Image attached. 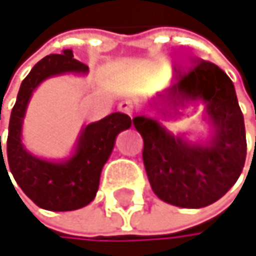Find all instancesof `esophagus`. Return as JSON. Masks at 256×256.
I'll return each instance as SVG.
<instances>
[{
	"label": "esophagus",
	"instance_id": "obj_1",
	"mask_svg": "<svg viewBox=\"0 0 256 256\" xmlns=\"http://www.w3.org/2000/svg\"><path fill=\"white\" fill-rule=\"evenodd\" d=\"M118 110L122 112V114H126V115H129V116L134 115V106H132L130 102H121L118 104Z\"/></svg>",
	"mask_w": 256,
	"mask_h": 256
}]
</instances>
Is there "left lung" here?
I'll return each instance as SVG.
<instances>
[{"label":"left lung","mask_w":256,"mask_h":256,"mask_svg":"<svg viewBox=\"0 0 256 256\" xmlns=\"http://www.w3.org/2000/svg\"><path fill=\"white\" fill-rule=\"evenodd\" d=\"M152 103L173 110L202 106L210 129L206 136L190 140L186 134L170 132L154 116L132 120L144 140L142 160L153 192L180 208L217 202L240 178L246 160L244 118L232 80L218 66L202 62Z\"/></svg>","instance_id":"obj_1"}]
</instances>
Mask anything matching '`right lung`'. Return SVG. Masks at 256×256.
<instances>
[{
  "label": "right lung",
  "mask_w": 256,
  "mask_h": 256,
  "mask_svg": "<svg viewBox=\"0 0 256 256\" xmlns=\"http://www.w3.org/2000/svg\"><path fill=\"white\" fill-rule=\"evenodd\" d=\"M89 68L76 60L71 50L50 54L39 60L21 83L12 109L7 136V162L0 138V167L8 164L20 188L33 202L48 211H74L96 198L100 174L108 162L120 132L132 126L129 115L114 112L100 121L82 127L71 154L65 159H46L30 153L22 142V124L34 90L50 77L86 76ZM8 174V172H7Z\"/></svg>",
  "instance_id": "add662e5"
}]
</instances>
